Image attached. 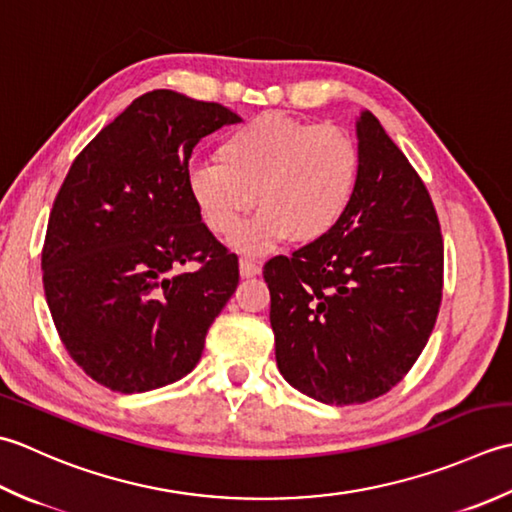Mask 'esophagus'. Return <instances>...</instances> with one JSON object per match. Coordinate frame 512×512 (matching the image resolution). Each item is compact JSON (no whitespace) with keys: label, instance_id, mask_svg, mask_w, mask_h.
I'll return each instance as SVG.
<instances>
[{"label":"esophagus","instance_id":"1","mask_svg":"<svg viewBox=\"0 0 512 512\" xmlns=\"http://www.w3.org/2000/svg\"><path fill=\"white\" fill-rule=\"evenodd\" d=\"M238 269H241V276L243 278H254V276L260 274V265L254 263V260H247V258L241 260V265H238Z\"/></svg>","mask_w":512,"mask_h":512}]
</instances>
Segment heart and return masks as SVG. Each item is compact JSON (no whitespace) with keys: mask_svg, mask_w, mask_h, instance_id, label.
I'll list each match as a JSON object with an SVG mask.
<instances>
[{"mask_svg":"<svg viewBox=\"0 0 512 512\" xmlns=\"http://www.w3.org/2000/svg\"><path fill=\"white\" fill-rule=\"evenodd\" d=\"M218 163L187 172V194L212 234L234 236L243 254H265L289 238L309 245L347 214L360 179V150L347 130L283 112H263L218 145Z\"/></svg>","mask_w":512,"mask_h":512,"instance_id":"obj_1","label":"heart"}]
</instances>
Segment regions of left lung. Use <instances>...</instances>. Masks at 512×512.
Returning a JSON list of instances; mask_svg holds the SVG:
<instances>
[{"label":"left lung","instance_id":"left-lung-1","mask_svg":"<svg viewBox=\"0 0 512 512\" xmlns=\"http://www.w3.org/2000/svg\"><path fill=\"white\" fill-rule=\"evenodd\" d=\"M360 179L338 227L265 263L283 378L318 402L387 393L420 358L442 302L444 243L429 190L369 110Z\"/></svg>","mask_w":512,"mask_h":512}]
</instances>
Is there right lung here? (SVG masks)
Wrapping results in <instances>:
<instances>
[{
  "label": "right lung",
  "instance_id": "obj_1",
  "mask_svg": "<svg viewBox=\"0 0 512 512\" xmlns=\"http://www.w3.org/2000/svg\"><path fill=\"white\" fill-rule=\"evenodd\" d=\"M241 117L174 90L134 99L70 165L41 269L70 358L119 393L181 380L238 285V258L187 194L194 145ZM194 259V272H181Z\"/></svg>",
  "mask_w": 512,
  "mask_h": 512
}]
</instances>
